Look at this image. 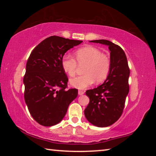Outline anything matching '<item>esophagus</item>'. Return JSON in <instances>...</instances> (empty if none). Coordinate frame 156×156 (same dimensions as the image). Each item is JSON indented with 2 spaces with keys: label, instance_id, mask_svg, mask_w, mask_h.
Wrapping results in <instances>:
<instances>
[{
  "label": "esophagus",
  "instance_id": "34e87169",
  "mask_svg": "<svg viewBox=\"0 0 156 156\" xmlns=\"http://www.w3.org/2000/svg\"><path fill=\"white\" fill-rule=\"evenodd\" d=\"M84 94V91H81V90H79L78 91V95H79V96H82V95H83Z\"/></svg>",
  "mask_w": 156,
  "mask_h": 156
}]
</instances>
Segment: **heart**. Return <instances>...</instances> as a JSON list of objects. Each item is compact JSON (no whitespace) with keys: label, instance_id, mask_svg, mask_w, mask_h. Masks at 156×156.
Returning a JSON list of instances; mask_svg holds the SVG:
<instances>
[{"label":"heart","instance_id":"obj_1","mask_svg":"<svg viewBox=\"0 0 156 156\" xmlns=\"http://www.w3.org/2000/svg\"><path fill=\"white\" fill-rule=\"evenodd\" d=\"M75 58L76 61L70 55L65 54L61 60L63 71L71 77L76 74L78 65L84 66L83 70L84 75L70 80L71 85L73 87L84 89L95 81L97 83H102L109 76L110 58L96 47L87 45L78 49L75 51Z\"/></svg>","mask_w":156,"mask_h":156}]
</instances>
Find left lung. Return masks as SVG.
I'll return each mask as SVG.
<instances>
[{
	"label": "left lung",
	"instance_id": "obj_1",
	"mask_svg": "<svg viewBox=\"0 0 156 156\" xmlns=\"http://www.w3.org/2000/svg\"><path fill=\"white\" fill-rule=\"evenodd\" d=\"M90 42L109 47L111 69L103 84L86 91L89 103L84 109V115L92 125L106 127L115 122L122 115L129 91L130 71L125 53L120 46L107 40Z\"/></svg>",
	"mask_w": 156,
	"mask_h": 156
}]
</instances>
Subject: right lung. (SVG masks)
<instances>
[{
  "instance_id": "right-lung-1",
  "label": "right lung",
  "mask_w": 156,
  "mask_h": 156,
  "mask_svg": "<svg viewBox=\"0 0 156 156\" xmlns=\"http://www.w3.org/2000/svg\"><path fill=\"white\" fill-rule=\"evenodd\" d=\"M82 42L50 36L39 43L29 57L23 78L25 101L31 115L41 125L59 123L78 96L76 89H66L68 78L61 60L69 49Z\"/></svg>"
}]
</instances>
